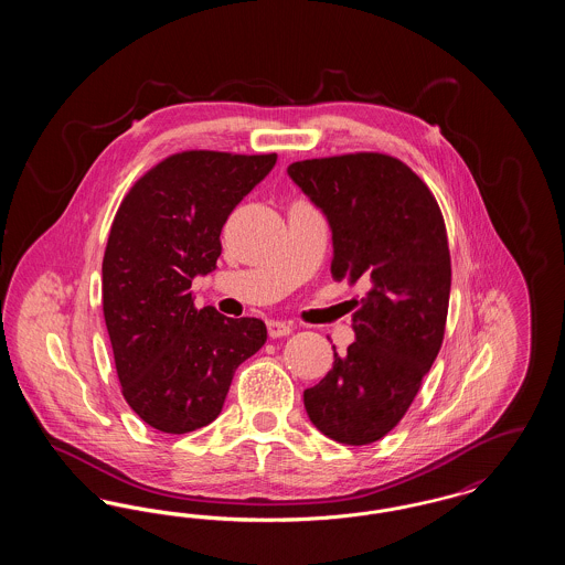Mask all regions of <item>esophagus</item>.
I'll list each match as a JSON object with an SVG mask.
<instances>
[{"mask_svg": "<svg viewBox=\"0 0 565 565\" xmlns=\"http://www.w3.org/2000/svg\"><path fill=\"white\" fill-rule=\"evenodd\" d=\"M267 328H269V337L270 339H279V337H288L290 332H292V326L286 322H279V320H270L267 323Z\"/></svg>", "mask_w": 565, "mask_h": 565, "instance_id": "34e87169", "label": "esophagus"}]
</instances>
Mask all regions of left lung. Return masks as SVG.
Returning a JSON list of instances; mask_svg holds the SVG:
<instances>
[{"instance_id": "left-lung-1", "label": "left lung", "mask_w": 565, "mask_h": 565, "mask_svg": "<svg viewBox=\"0 0 565 565\" xmlns=\"http://www.w3.org/2000/svg\"><path fill=\"white\" fill-rule=\"evenodd\" d=\"M290 178L332 228L334 281L369 292L351 316L355 341L305 390L309 419L343 445H371L398 426L445 337L451 254L424 180L381 152L292 162Z\"/></svg>"}]
</instances>
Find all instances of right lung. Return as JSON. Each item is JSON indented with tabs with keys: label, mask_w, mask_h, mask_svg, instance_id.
Listing matches in <instances>:
<instances>
[{
	"label": "right lung",
	"mask_w": 565,
	"mask_h": 565,
	"mask_svg": "<svg viewBox=\"0 0 565 565\" xmlns=\"http://www.w3.org/2000/svg\"><path fill=\"white\" fill-rule=\"evenodd\" d=\"M277 154L184 150L125 194L104 254V318L125 401L154 430L212 424L237 366L267 341L258 318L196 309L192 277L215 269L231 212Z\"/></svg>",
	"instance_id": "1"
}]
</instances>
